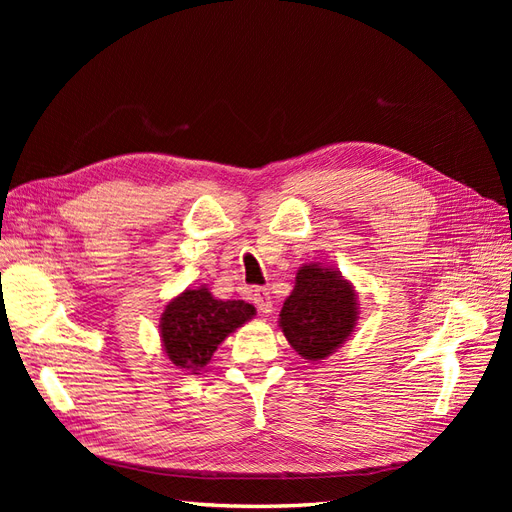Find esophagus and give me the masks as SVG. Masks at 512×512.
I'll return each mask as SVG.
<instances>
[{
  "label": "esophagus",
  "mask_w": 512,
  "mask_h": 512,
  "mask_svg": "<svg viewBox=\"0 0 512 512\" xmlns=\"http://www.w3.org/2000/svg\"><path fill=\"white\" fill-rule=\"evenodd\" d=\"M252 301H254V305L258 307L260 314H271V312H273V301H271V294H269L267 288L254 290Z\"/></svg>",
  "instance_id": "1"
}]
</instances>
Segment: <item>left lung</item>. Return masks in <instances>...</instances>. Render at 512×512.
<instances>
[{
    "mask_svg": "<svg viewBox=\"0 0 512 512\" xmlns=\"http://www.w3.org/2000/svg\"><path fill=\"white\" fill-rule=\"evenodd\" d=\"M359 320L354 286L337 269L309 262L297 271L280 312L288 344L307 361H322L352 335Z\"/></svg>",
    "mask_w": 512,
    "mask_h": 512,
    "instance_id": "obj_1",
    "label": "left lung"
}]
</instances>
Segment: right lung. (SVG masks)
<instances>
[{
  "mask_svg": "<svg viewBox=\"0 0 512 512\" xmlns=\"http://www.w3.org/2000/svg\"><path fill=\"white\" fill-rule=\"evenodd\" d=\"M256 307L245 301L215 299L207 286L183 290L168 301L160 318L164 352L183 371L203 369L224 339L252 320Z\"/></svg>",
  "mask_w": 512,
  "mask_h": 512,
  "instance_id": "1",
  "label": "right lung"
}]
</instances>
